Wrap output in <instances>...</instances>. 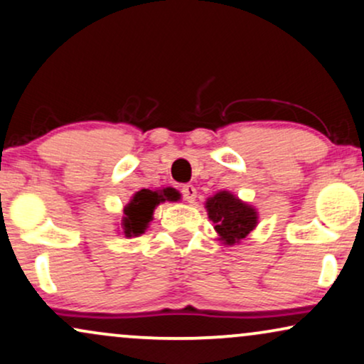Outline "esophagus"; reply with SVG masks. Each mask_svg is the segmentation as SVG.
Returning a JSON list of instances; mask_svg holds the SVG:
<instances>
[{"instance_id":"obj_1","label":"esophagus","mask_w":364,"mask_h":364,"mask_svg":"<svg viewBox=\"0 0 364 364\" xmlns=\"http://www.w3.org/2000/svg\"><path fill=\"white\" fill-rule=\"evenodd\" d=\"M182 196H183V199L187 200V203H194L196 196H197L196 187L191 186V183H187V186H183V187H182Z\"/></svg>"}]
</instances>
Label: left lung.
Wrapping results in <instances>:
<instances>
[{"mask_svg": "<svg viewBox=\"0 0 364 364\" xmlns=\"http://www.w3.org/2000/svg\"><path fill=\"white\" fill-rule=\"evenodd\" d=\"M208 216L224 245L232 246L250 235L258 224V213L253 205L243 203L228 191L218 192L205 200Z\"/></svg>", "mask_w": 364, "mask_h": 364, "instance_id": "1", "label": "left lung"}]
</instances>
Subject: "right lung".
Instances as JSON below:
<instances>
[{
	"label": "right lung",
	"instance_id": "1",
	"mask_svg": "<svg viewBox=\"0 0 364 364\" xmlns=\"http://www.w3.org/2000/svg\"><path fill=\"white\" fill-rule=\"evenodd\" d=\"M181 194L175 191L173 187H165V189L150 191L141 189L133 196L129 204L124 208V216L121 219V226H123L124 236H140L145 232L148 223L154 219V210L160 203L165 200H178Z\"/></svg>",
	"mask_w": 364,
	"mask_h": 364
}]
</instances>
